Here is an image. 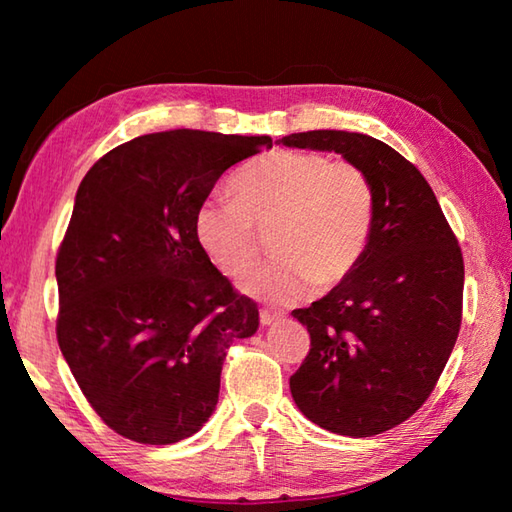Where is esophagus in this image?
Returning <instances> with one entry per match:
<instances>
[{
  "label": "esophagus",
  "instance_id": "1",
  "mask_svg": "<svg viewBox=\"0 0 512 512\" xmlns=\"http://www.w3.org/2000/svg\"><path fill=\"white\" fill-rule=\"evenodd\" d=\"M284 316L280 314V311H271V309H262L259 311V320H262V325H273L277 323V320H282Z\"/></svg>",
  "mask_w": 512,
  "mask_h": 512
}]
</instances>
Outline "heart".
I'll list each match as a JSON object with an SVG mask.
<instances>
[{
    "label": "heart",
    "mask_w": 512,
    "mask_h": 512,
    "mask_svg": "<svg viewBox=\"0 0 512 512\" xmlns=\"http://www.w3.org/2000/svg\"><path fill=\"white\" fill-rule=\"evenodd\" d=\"M237 201L201 203L194 237L223 275L255 264L257 230L277 225V262L255 268L239 289L271 305H291L316 287L341 284L366 253L375 223V192L366 173L323 153L275 151L253 160L235 180Z\"/></svg>",
    "instance_id": "b5f03b06"
}]
</instances>
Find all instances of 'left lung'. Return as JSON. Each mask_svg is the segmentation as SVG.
<instances>
[{"instance_id": "8db88e82", "label": "left lung", "mask_w": 512, "mask_h": 512, "mask_svg": "<svg viewBox=\"0 0 512 512\" xmlns=\"http://www.w3.org/2000/svg\"><path fill=\"white\" fill-rule=\"evenodd\" d=\"M291 149L339 153L366 173L375 223L357 268L307 309L311 350L289 379L293 402L318 427L368 438L402 424L431 395L454 350L463 255L422 173L363 133L307 131Z\"/></svg>"}]
</instances>
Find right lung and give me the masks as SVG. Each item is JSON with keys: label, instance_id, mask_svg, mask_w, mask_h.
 <instances>
[{"label": "right lung", "instance_id": "obj_1", "mask_svg": "<svg viewBox=\"0 0 512 512\" xmlns=\"http://www.w3.org/2000/svg\"><path fill=\"white\" fill-rule=\"evenodd\" d=\"M268 135L151 133L81 180L56 259L58 345L92 409L119 436L171 445L210 420L232 341L259 327L198 246L196 210Z\"/></svg>", "mask_w": 512, "mask_h": 512}]
</instances>
